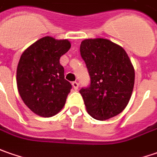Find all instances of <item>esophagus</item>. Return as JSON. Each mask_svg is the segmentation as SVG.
I'll use <instances>...</instances> for the list:
<instances>
[{
  "label": "esophagus",
  "mask_w": 157,
  "mask_h": 157,
  "mask_svg": "<svg viewBox=\"0 0 157 157\" xmlns=\"http://www.w3.org/2000/svg\"><path fill=\"white\" fill-rule=\"evenodd\" d=\"M72 86H73V89H75V90H77V89H78L79 84L77 82H72Z\"/></svg>",
  "instance_id": "34e87169"
}]
</instances>
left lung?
<instances>
[{
  "mask_svg": "<svg viewBox=\"0 0 157 157\" xmlns=\"http://www.w3.org/2000/svg\"><path fill=\"white\" fill-rule=\"evenodd\" d=\"M90 85L80 90L90 116L107 120L128 105L135 83V69L122 47L103 38L86 39L80 47Z\"/></svg>",
  "mask_w": 157,
  "mask_h": 157,
  "instance_id": "1",
  "label": "left lung"
}]
</instances>
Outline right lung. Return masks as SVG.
I'll return each mask as SVG.
<instances>
[{"mask_svg": "<svg viewBox=\"0 0 157 157\" xmlns=\"http://www.w3.org/2000/svg\"><path fill=\"white\" fill-rule=\"evenodd\" d=\"M71 47L68 40L45 36L21 56L16 71L19 94L35 114L51 117L62 110L72 86L64 79L60 58Z\"/></svg>", "mask_w": 157, "mask_h": 157, "instance_id": "add662e5", "label": "right lung"}]
</instances>
